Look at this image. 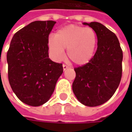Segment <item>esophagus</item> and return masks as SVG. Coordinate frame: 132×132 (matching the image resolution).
<instances>
[{"instance_id": "1", "label": "esophagus", "mask_w": 132, "mask_h": 132, "mask_svg": "<svg viewBox=\"0 0 132 132\" xmlns=\"http://www.w3.org/2000/svg\"><path fill=\"white\" fill-rule=\"evenodd\" d=\"M67 69H69V66H67V65H66V64H63V71H66Z\"/></svg>"}]
</instances>
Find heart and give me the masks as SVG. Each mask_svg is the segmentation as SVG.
<instances>
[{
  "instance_id": "1",
  "label": "heart",
  "mask_w": 132,
  "mask_h": 132,
  "mask_svg": "<svg viewBox=\"0 0 132 132\" xmlns=\"http://www.w3.org/2000/svg\"><path fill=\"white\" fill-rule=\"evenodd\" d=\"M97 34L90 27L70 24L56 31L48 40V49L53 59L59 61L67 49L69 59L77 65L88 63L94 54Z\"/></svg>"
}]
</instances>
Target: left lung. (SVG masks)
Returning a JSON list of instances; mask_svg holds the SVG:
<instances>
[{"instance_id":"obj_1","label":"left lung","mask_w":132,"mask_h":132,"mask_svg":"<svg viewBox=\"0 0 132 132\" xmlns=\"http://www.w3.org/2000/svg\"><path fill=\"white\" fill-rule=\"evenodd\" d=\"M97 34V48L88 63L75 68L72 88L78 101L89 107L102 105L115 93L121 81L123 53L114 33L101 23L84 22Z\"/></svg>"}]
</instances>
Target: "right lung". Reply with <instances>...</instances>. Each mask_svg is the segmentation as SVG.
<instances>
[{"label":"right lung","instance_id":"add662e5","mask_svg":"<svg viewBox=\"0 0 132 132\" xmlns=\"http://www.w3.org/2000/svg\"><path fill=\"white\" fill-rule=\"evenodd\" d=\"M53 20L35 21L14 35L7 53L8 80L16 96L30 106L37 107L49 100L62 63L49 58V35Z\"/></svg>","mask_w":132,"mask_h":132}]
</instances>
